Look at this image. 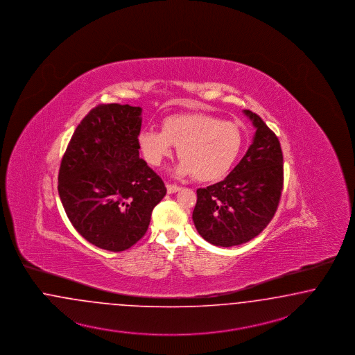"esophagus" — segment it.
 I'll return each mask as SVG.
<instances>
[{"label":"esophagus","mask_w":355,"mask_h":355,"mask_svg":"<svg viewBox=\"0 0 355 355\" xmlns=\"http://www.w3.org/2000/svg\"><path fill=\"white\" fill-rule=\"evenodd\" d=\"M166 190H168V194H174V193L180 191L181 187L177 184H166Z\"/></svg>","instance_id":"34e87169"}]
</instances>
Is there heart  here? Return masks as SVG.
Returning a JSON list of instances; mask_svg holds the SVG:
<instances>
[{
	"mask_svg": "<svg viewBox=\"0 0 355 355\" xmlns=\"http://www.w3.org/2000/svg\"><path fill=\"white\" fill-rule=\"evenodd\" d=\"M137 139L149 165L159 166L177 147L181 161L174 166V173L180 177L193 173L196 180L203 182L225 175L244 143L236 123L202 112L171 115L162 122V131L147 128L140 131Z\"/></svg>",
	"mask_w": 355,
	"mask_h": 355,
	"instance_id": "heart-1",
	"label": "heart"
}]
</instances>
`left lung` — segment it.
<instances>
[{
  "label": "left lung",
  "mask_w": 355,
  "mask_h": 355,
  "mask_svg": "<svg viewBox=\"0 0 355 355\" xmlns=\"http://www.w3.org/2000/svg\"><path fill=\"white\" fill-rule=\"evenodd\" d=\"M256 128L244 157L223 181L196 190L193 221L198 233L216 246L250 241L272 219L283 187V155L278 137L252 111Z\"/></svg>",
  "instance_id": "left-lung-1"
}]
</instances>
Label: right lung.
Wrapping results in <instances>:
<instances>
[{
	"label": "right lung",
	"mask_w": 355,
	"mask_h": 355,
	"mask_svg": "<svg viewBox=\"0 0 355 355\" xmlns=\"http://www.w3.org/2000/svg\"><path fill=\"white\" fill-rule=\"evenodd\" d=\"M141 107L101 105L77 125L59 171V196L90 244L122 252L147 232L166 187L139 157Z\"/></svg>",
	"instance_id": "add662e5"
}]
</instances>
